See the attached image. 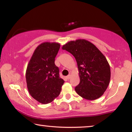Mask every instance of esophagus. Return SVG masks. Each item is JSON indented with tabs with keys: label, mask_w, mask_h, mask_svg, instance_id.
I'll return each mask as SVG.
<instances>
[{
	"label": "esophagus",
	"mask_w": 132,
	"mask_h": 132,
	"mask_svg": "<svg viewBox=\"0 0 132 132\" xmlns=\"http://www.w3.org/2000/svg\"><path fill=\"white\" fill-rule=\"evenodd\" d=\"M70 77H71V75H68V76H67V77H66V78H67V79L68 80H69L70 79Z\"/></svg>",
	"instance_id": "34e87169"
}]
</instances>
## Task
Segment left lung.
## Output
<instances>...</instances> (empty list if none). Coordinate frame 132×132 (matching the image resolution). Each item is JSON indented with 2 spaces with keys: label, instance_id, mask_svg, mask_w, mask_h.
<instances>
[{
  "label": "left lung",
  "instance_id": "8db88e82",
  "mask_svg": "<svg viewBox=\"0 0 132 132\" xmlns=\"http://www.w3.org/2000/svg\"><path fill=\"white\" fill-rule=\"evenodd\" d=\"M62 50L76 60L80 83L75 91L81 97L94 100L104 94L111 78L110 66L101 51L87 40L79 39L63 45Z\"/></svg>",
  "mask_w": 132,
  "mask_h": 132
}]
</instances>
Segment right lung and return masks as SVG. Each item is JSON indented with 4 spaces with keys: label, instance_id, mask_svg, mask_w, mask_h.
<instances>
[{
    "label": "right lung",
    "instance_id": "right-lung-1",
    "mask_svg": "<svg viewBox=\"0 0 132 132\" xmlns=\"http://www.w3.org/2000/svg\"><path fill=\"white\" fill-rule=\"evenodd\" d=\"M61 45L45 42L35 49L27 68L26 78L31 97L43 104L50 103L57 97L64 81L59 77L55 58Z\"/></svg>",
    "mask_w": 132,
    "mask_h": 132
}]
</instances>
